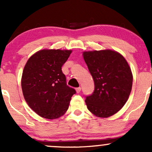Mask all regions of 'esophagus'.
<instances>
[{"mask_svg":"<svg viewBox=\"0 0 152 152\" xmlns=\"http://www.w3.org/2000/svg\"><path fill=\"white\" fill-rule=\"evenodd\" d=\"M81 87H78V88H76V92H77V93H79V92L81 91Z\"/></svg>","mask_w":152,"mask_h":152,"instance_id":"esophagus-1","label":"esophagus"}]
</instances>
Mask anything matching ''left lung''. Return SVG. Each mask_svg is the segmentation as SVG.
<instances>
[{
  "mask_svg": "<svg viewBox=\"0 0 152 152\" xmlns=\"http://www.w3.org/2000/svg\"><path fill=\"white\" fill-rule=\"evenodd\" d=\"M83 57L95 86L85 100L87 109L97 117L113 116L124 106L132 91L133 75L128 62L111 49L83 51Z\"/></svg>",
  "mask_w": 152,
  "mask_h": 152,
  "instance_id": "obj_1",
  "label": "left lung"
}]
</instances>
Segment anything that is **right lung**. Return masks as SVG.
<instances>
[{"instance_id":"obj_1","label":"right lung","mask_w":152,"mask_h":152,"mask_svg":"<svg viewBox=\"0 0 152 152\" xmlns=\"http://www.w3.org/2000/svg\"><path fill=\"white\" fill-rule=\"evenodd\" d=\"M72 50L42 49L28 58L21 77L24 99L41 117L55 119L69 109L74 88L66 85L61 67Z\"/></svg>"}]
</instances>
